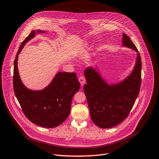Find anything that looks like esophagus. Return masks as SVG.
<instances>
[{"instance_id": "esophagus-1", "label": "esophagus", "mask_w": 159, "mask_h": 159, "mask_svg": "<svg viewBox=\"0 0 159 159\" xmlns=\"http://www.w3.org/2000/svg\"><path fill=\"white\" fill-rule=\"evenodd\" d=\"M79 80L82 86H83L84 84L86 83V78L84 77V76H80L79 78Z\"/></svg>"}]
</instances>
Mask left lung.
Returning <instances> with one entry per match:
<instances>
[{
    "mask_svg": "<svg viewBox=\"0 0 159 159\" xmlns=\"http://www.w3.org/2000/svg\"><path fill=\"white\" fill-rule=\"evenodd\" d=\"M123 46L137 52L134 70L128 77L118 84L109 85L95 69L84 71L86 96L91 118L97 126L102 129L118 125L127 116L139 95L141 85L142 61L135 45L125 34H123Z\"/></svg>",
    "mask_w": 159,
    "mask_h": 159,
    "instance_id": "1",
    "label": "left lung"
}]
</instances>
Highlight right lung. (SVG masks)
Returning <instances> with one entry per match:
<instances>
[{"label": "right lung", "mask_w": 159, "mask_h": 159, "mask_svg": "<svg viewBox=\"0 0 159 159\" xmlns=\"http://www.w3.org/2000/svg\"><path fill=\"white\" fill-rule=\"evenodd\" d=\"M35 34L34 30L30 32L23 41L16 54L13 68V89L27 118L40 127L54 128L62 123L70 115L73 97L80 86L76 73L67 72H58L50 84L42 90L33 91L24 86L18 72V55Z\"/></svg>", "instance_id": "right-lung-1"}]
</instances>
